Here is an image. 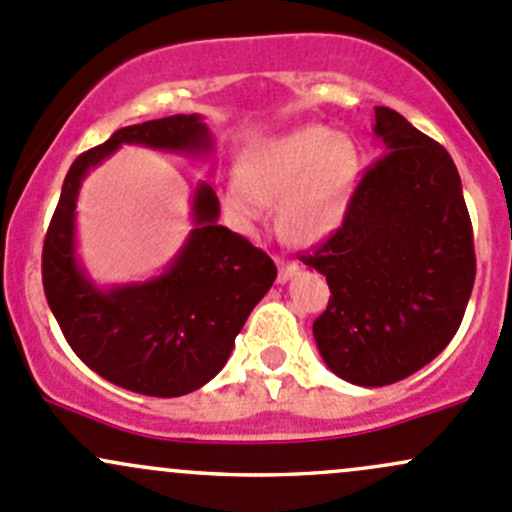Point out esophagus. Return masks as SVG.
<instances>
[{"instance_id":"obj_1","label":"esophagus","mask_w":512,"mask_h":512,"mask_svg":"<svg viewBox=\"0 0 512 512\" xmlns=\"http://www.w3.org/2000/svg\"><path fill=\"white\" fill-rule=\"evenodd\" d=\"M277 267H279V282H287V279H292L294 274L299 272V265L292 260H277Z\"/></svg>"}]
</instances>
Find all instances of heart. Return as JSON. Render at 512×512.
I'll return each mask as SVG.
<instances>
[{"label":"heart","mask_w":512,"mask_h":512,"mask_svg":"<svg viewBox=\"0 0 512 512\" xmlns=\"http://www.w3.org/2000/svg\"><path fill=\"white\" fill-rule=\"evenodd\" d=\"M240 176L223 188V203L245 230L265 223L270 201L289 238H326L346 213L358 181V152L351 139L326 125H304L252 144L240 159Z\"/></svg>","instance_id":"b5f03b06"}]
</instances>
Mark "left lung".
<instances>
[{"label":"left lung","mask_w":512,"mask_h":512,"mask_svg":"<svg viewBox=\"0 0 512 512\" xmlns=\"http://www.w3.org/2000/svg\"><path fill=\"white\" fill-rule=\"evenodd\" d=\"M383 157L365 169L343 223L304 265L331 299L314 321L338 378L383 387L410 378L459 331L476 279L473 228L454 159L400 112L375 107Z\"/></svg>","instance_id":"8db88e82"}]
</instances>
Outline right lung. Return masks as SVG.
<instances>
[{"label":"right lung","instance_id":"add662e5","mask_svg":"<svg viewBox=\"0 0 512 512\" xmlns=\"http://www.w3.org/2000/svg\"><path fill=\"white\" fill-rule=\"evenodd\" d=\"M122 144L188 154L213 147L201 117L171 115L117 129L105 144L80 154L43 240V292L68 346L90 370L139 395H188L223 370L277 267L260 247L218 225V196L201 184L193 193L196 228L164 274L95 287L75 257V198L85 174Z\"/></svg>","mask_w":512,"mask_h":512}]
</instances>
